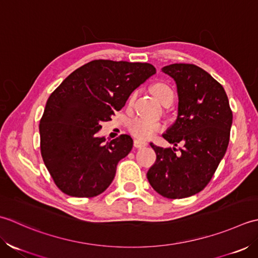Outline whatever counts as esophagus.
I'll return each mask as SVG.
<instances>
[{"instance_id":"obj_1","label":"esophagus","mask_w":258,"mask_h":258,"mask_svg":"<svg viewBox=\"0 0 258 258\" xmlns=\"http://www.w3.org/2000/svg\"><path fill=\"white\" fill-rule=\"evenodd\" d=\"M147 144L146 141H143V140H139V139H136L135 141H134V146L136 147V148H143V147H146Z\"/></svg>"}]
</instances>
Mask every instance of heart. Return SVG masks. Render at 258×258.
<instances>
[{
    "mask_svg": "<svg viewBox=\"0 0 258 258\" xmlns=\"http://www.w3.org/2000/svg\"><path fill=\"white\" fill-rule=\"evenodd\" d=\"M152 90L160 101L164 103L168 99H173V90L166 82H157L152 86ZM137 97V92H133L128 100V106L133 107ZM130 134L139 140H147L154 137L157 133L164 129V123L156 120H149L145 118H135L128 124Z\"/></svg>",
    "mask_w": 258,
    "mask_h": 258,
    "instance_id": "b5f03b06",
    "label": "heart"
}]
</instances>
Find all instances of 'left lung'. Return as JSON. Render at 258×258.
Here are the masks:
<instances>
[{"label":"left lung","mask_w":258,"mask_h":258,"mask_svg":"<svg viewBox=\"0 0 258 258\" xmlns=\"http://www.w3.org/2000/svg\"><path fill=\"white\" fill-rule=\"evenodd\" d=\"M175 80L178 115L162 137L183 147L162 148L150 144L157 159L147 172L155 190L170 199L190 197L208 185L229 143L233 112L223 86L195 64L162 68Z\"/></svg>","instance_id":"left-lung-1"}]
</instances>
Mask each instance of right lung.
Segmentation results:
<instances>
[{"label": "right lung", "mask_w": 258, "mask_h": 258, "mask_svg": "<svg viewBox=\"0 0 258 258\" xmlns=\"http://www.w3.org/2000/svg\"><path fill=\"white\" fill-rule=\"evenodd\" d=\"M156 73L150 63L93 60L68 76L51 93L40 120L44 165L62 192L94 197L112 182L118 162L133 149L128 135L98 137L135 89Z\"/></svg>", "instance_id": "obj_1"}]
</instances>
